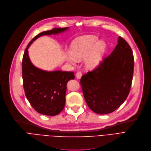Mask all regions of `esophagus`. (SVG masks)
I'll return each instance as SVG.
<instances>
[{"instance_id": "1", "label": "esophagus", "mask_w": 151, "mask_h": 151, "mask_svg": "<svg viewBox=\"0 0 151 151\" xmlns=\"http://www.w3.org/2000/svg\"><path fill=\"white\" fill-rule=\"evenodd\" d=\"M81 76H82V73H81V71H78L77 73H76V77L77 79H80Z\"/></svg>"}]
</instances>
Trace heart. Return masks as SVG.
Segmentation results:
<instances>
[{"mask_svg":"<svg viewBox=\"0 0 151 151\" xmlns=\"http://www.w3.org/2000/svg\"><path fill=\"white\" fill-rule=\"evenodd\" d=\"M98 38L94 36H87L78 38L72 43L70 53L77 59H86L87 67L91 68L96 67L100 63L106 49V44L103 41L98 42ZM67 60L75 63V60L71 56L67 57Z\"/></svg>","mask_w":151,"mask_h":151,"instance_id":"1","label":"heart"}]
</instances>
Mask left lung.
<instances>
[{"label": "left lung", "instance_id": "obj_1", "mask_svg": "<svg viewBox=\"0 0 151 151\" xmlns=\"http://www.w3.org/2000/svg\"><path fill=\"white\" fill-rule=\"evenodd\" d=\"M134 63L129 45L119 36L112 53L81 78L84 99L91 110L112 113L124 102L132 86Z\"/></svg>", "mask_w": 151, "mask_h": 151}]
</instances>
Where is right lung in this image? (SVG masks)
Segmentation results:
<instances>
[{"instance_id":"right-lung-1","label":"right lung","mask_w":151,"mask_h":151,"mask_svg":"<svg viewBox=\"0 0 151 151\" xmlns=\"http://www.w3.org/2000/svg\"><path fill=\"white\" fill-rule=\"evenodd\" d=\"M68 28H55L36 35L28 44L22 60L23 85L25 96L36 112L55 116L63 110L65 104L67 83L74 79L73 71H46L36 68L31 63L28 48L36 39L43 35L57 34Z\"/></svg>"}]
</instances>
